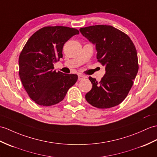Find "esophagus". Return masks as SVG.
I'll return each instance as SVG.
<instances>
[{
	"instance_id": "34e87169",
	"label": "esophagus",
	"mask_w": 157,
	"mask_h": 157,
	"mask_svg": "<svg viewBox=\"0 0 157 157\" xmlns=\"http://www.w3.org/2000/svg\"><path fill=\"white\" fill-rule=\"evenodd\" d=\"M86 78V75H81V74H79L78 75V79L79 80H82L83 79Z\"/></svg>"
}]
</instances>
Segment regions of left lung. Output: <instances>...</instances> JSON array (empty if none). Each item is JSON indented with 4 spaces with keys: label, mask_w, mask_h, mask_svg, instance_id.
<instances>
[{
    "label": "left lung",
    "mask_w": 157,
    "mask_h": 157,
    "mask_svg": "<svg viewBox=\"0 0 157 157\" xmlns=\"http://www.w3.org/2000/svg\"><path fill=\"white\" fill-rule=\"evenodd\" d=\"M79 31L96 46L98 61L105 71L100 82L89 78L92 89L86 94L87 101L98 108L118 105L128 95L138 71L135 46L128 35L110 25H94Z\"/></svg>",
    "instance_id": "1"
}]
</instances>
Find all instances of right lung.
<instances>
[{"label": "right lung", "mask_w": 157, "mask_h": 157, "mask_svg": "<svg viewBox=\"0 0 157 157\" xmlns=\"http://www.w3.org/2000/svg\"><path fill=\"white\" fill-rule=\"evenodd\" d=\"M78 34L74 28L45 27L29 39L19 56V74L25 90L35 103L49 106L60 102L77 82V75L56 72L53 65L63 57L65 43Z\"/></svg>", "instance_id": "1"}]
</instances>
